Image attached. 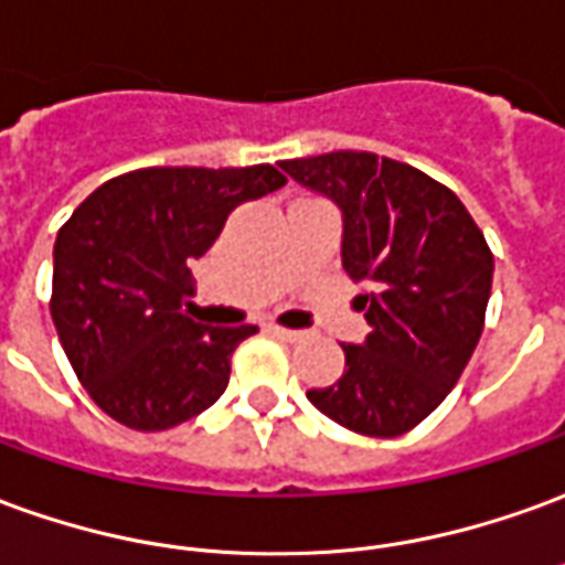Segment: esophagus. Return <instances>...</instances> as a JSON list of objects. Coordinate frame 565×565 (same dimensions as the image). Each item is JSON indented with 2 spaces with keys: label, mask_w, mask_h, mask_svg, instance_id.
Segmentation results:
<instances>
[{
  "label": "esophagus",
  "mask_w": 565,
  "mask_h": 565,
  "mask_svg": "<svg viewBox=\"0 0 565 565\" xmlns=\"http://www.w3.org/2000/svg\"><path fill=\"white\" fill-rule=\"evenodd\" d=\"M271 333H275V337H281L284 342H299V339L306 337L302 330H290V327H271Z\"/></svg>",
  "instance_id": "1"
}]
</instances>
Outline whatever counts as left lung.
<instances>
[{"mask_svg":"<svg viewBox=\"0 0 565 565\" xmlns=\"http://www.w3.org/2000/svg\"><path fill=\"white\" fill-rule=\"evenodd\" d=\"M342 211V269L364 281L370 333L309 401L349 431L397 437L434 413L483 333L492 254L456 192L404 161L327 152L281 161Z\"/></svg>","mask_w":565,"mask_h":565,"instance_id":"1","label":"left lung"}]
</instances>
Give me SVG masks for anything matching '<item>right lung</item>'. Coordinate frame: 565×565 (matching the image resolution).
I'll return each instance as SVG.
<instances>
[{
    "instance_id": "add662e5",
    "label": "right lung",
    "mask_w": 565,
    "mask_h": 565,
    "mask_svg": "<svg viewBox=\"0 0 565 565\" xmlns=\"http://www.w3.org/2000/svg\"><path fill=\"white\" fill-rule=\"evenodd\" d=\"M281 171L140 168L97 186L54 242L51 318L94 404L134 431H164L226 392L254 323H195L189 263L228 214L281 189Z\"/></svg>"
}]
</instances>
